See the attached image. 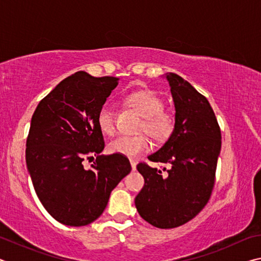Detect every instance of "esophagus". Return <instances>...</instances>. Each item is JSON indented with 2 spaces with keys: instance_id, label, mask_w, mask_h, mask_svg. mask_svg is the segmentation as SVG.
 I'll return each mask as SVG.
<instances>
[{
  "instance_id": "1",
  "label": "esophagus",
  "mask_w": 261,
  "mask_h": 261,
  "mask_svg": "<svg viewBox=\"0 0 261 261\" xmlns=\"http://www.w3.org/2000/svg\"><path fill=\"white\" fill-rule=\"evenodd\" d=\"M130 165L132 168V171H135L137 169V162L135 160H130Z\"/></svg>"
}]
</instances>
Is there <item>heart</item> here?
Returning <instances> with one entry per match:
<instances>
[{
  "mask_svg": "<svg viewBox=\"0 0 261 261\" xmlns=\"http://www.w3.org/2000/svg\"><path fill=\"white\" fill-rule=\"evenodd\" d=\"M127 103L132 106L141 116L144 122L139 130L145 131L158 141L165 143L173 136L176 126V120L173 114L165 112V102L152 90L135 91L126 96ZM96 123L100 131L105 135H113L115 131V110L109 102L101 106ZM151 147V141L146 135L138 136H118L108 144L110 153L120 154L126 158H137L147 152Z\"/></svg>",
  "mask_w": 261,
  "mask_h": 261,
  "instance_id": "b5f03b06",
  "label": "heart"
}]
</instances>
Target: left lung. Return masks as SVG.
Listing matches in <instances>:
<instances>
[{"label":"left lung","mask_w":261,"mask_h":261,"mask_svg":"<svg viewBox=\"0 0 261 261\" xmlns=\"http://www.w3.org/2000/svg\"><path fill=\"white\" fill-rule=\"evenodd\" d=\"M175 105L173 136L148 160L169 165L162 170L144 162L137 166L145 184L135 204L152 226L170 229L192 220L208 202L221 151V131L204 95L176 73H167ZM166 171V168H163Z\"/></svg>","instance_id":"left-lung-1"}]
</instances>
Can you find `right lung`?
Returning <instances> with one entry per match:
<instances>
[{
  "label": "right lung",
  "instance_id": "obj_1",
  "mask_svg": "<svg viewBox=\"0 0 261 261\" xmlns=\"http://www.w3.org/2000/svg\"><path fill=\"white\" fill-rule=\"evenodd\" d=\"M118 84L116 77L78 71L62 81L31 120L26 165L35 193L59 222L82 227L102 214L110 192L131 171L129 159L100 155L105 148L96 115ZM97 156L91 170L85 158Z\"/></svg>",
  "mask_w": 261,
  "mask_h": 261
}]
</instances>
